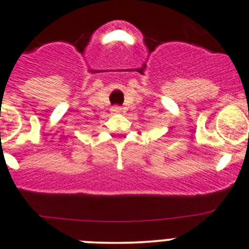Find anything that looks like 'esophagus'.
Listing matches in <instances>:
<instances>
[{
  "label": "esophagus",
  "mask_w": 249,
  "mask_h": 249,
  "mask_svg": "<svg viewBox=\"0 0 249 249\" xmlns=\"http://www.w3.org/2000/svg\"><path fill=\"white\" fill-rule=\"evenodd\" d=\"M112 113H114V114H118V113H122V108H120V107H113L112 108Z\"/></svg>",
  "instance_id": "34e87169"
}]
</instances>
